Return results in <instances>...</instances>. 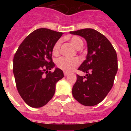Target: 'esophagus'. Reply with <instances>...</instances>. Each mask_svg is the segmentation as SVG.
<instances>
[{
  "instance_id": "1",
  "label": "esophagus",
  "mask_w": 131,
  "mask_h": 131,
  "mask_svg": "<svg viewBox=\"0 0 131 131\" xmlns=\"http://www.w3.org/2000/svg\"><path fill=\"white\" fill-rule=\"evenodd\" d=\"M69 75V73H68V72H64V76H67V75Z\"/></svg>"
}]
</instances>
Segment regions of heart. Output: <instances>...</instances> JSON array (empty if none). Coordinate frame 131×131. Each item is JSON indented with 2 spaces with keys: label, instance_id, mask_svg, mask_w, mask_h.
<instances>
[{
  "label": "heart",
  "instance_id": "heart-1",
  "mask_svg": "<svg viewBox=\"0 0 131 131\" xmlns=\"http://www.w3.org/2000/svg\"><path fill=\"white\" fill-rule=\"evenodd\" d=\"M70 42L76 49L79 50L83 46V41L77 36H73L70 39ZM61 44V40H58L54 45L52 48V53L57 56L60 52V47ZM80 63V61L77 58H69L61 57L58 59L56 64L58 68L66 72H70L75 69Z\"/></svg>",
  "mask_w": 131,
  "mask_h": 131
}]
</instances>
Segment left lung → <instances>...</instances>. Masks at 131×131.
<instances>
[{"mask_svg": "<svg viewBox=\"0 0 131 131\" xmlns=\"http://www.w3.org/2000/svg\"><path fill=\"white\" fill-rule=\"evenodd\" d=\"M70 34L82 37L88 43L86 59L78 69L86 75H77L72 94L82 105L94 106L105 99L113 87L118 70L117 53L106 37L94 29H81Z\"/></svg>", "mask_w": 131, "mask_h": 131, "instance_id": "1", "label": "left lung"}]
</instances>
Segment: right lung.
<instances>
[{
	"label": "right lung",
	"instance_id": "right-lung-1",
	"mask_svg": "<svg viewBox=\"0 0 131 131\" xmlns=\"http://www.w3.org/2000/svg\"><path fill=\"white\" fill-rule=\"evenodd\" d=\"M62 32L47 28L35 30L19 45L13 58V73L17 89L24 101L33 108L46 105L53 97L56 84L64 77L54 68L52 48Z\"/></svg>",
	"mask_w": 131,
	"mask_h": 131
}]
</instances>
